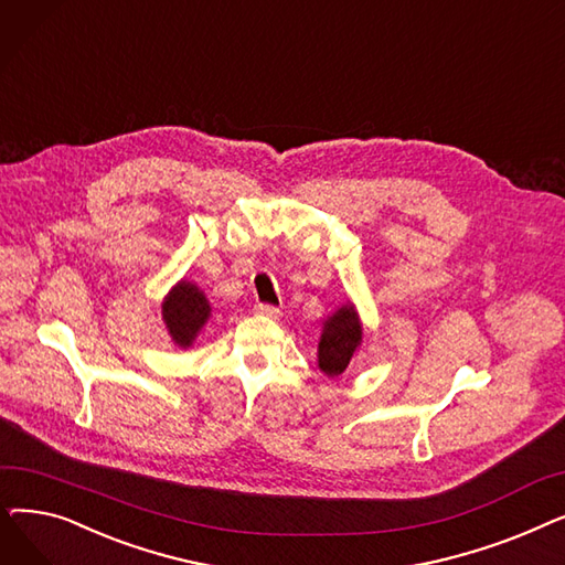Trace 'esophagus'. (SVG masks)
<instances>
[{"mask_svg": "<svg viewBox=\"0 0 565 565\" xmlns=\"http://www.w3.org/2000/svg\"><path fill=\"white\" fill-rule=\"evenodd\" d=\"M256 313L267 316V318H279V316H281V309L275 307V305H256Z\"/></svg>", "mask_w": 565, "mask_h": 565, "instance_id": "obj_1", "label": "esophagus"}]
</instances>
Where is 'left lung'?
<instances>
[{
  "label": "left lung",
  "mask_w": 565,
  "mask_h": 565,
  "mask_svg": "<svg viewBox=\"0 0 565 565\" xmlns=\"http://www.w3.org/2000/svg\"><path fill=\"white\" fill-rule=\"evenodd\" d=\"M360 341H362V324L358 316H354L352 307L345 305L332 318H328V322H324V330L318 343L320 371L330 377L341 375L348 369Z\"/></svg>",
  "instance_id": "obj_1"
}]
</instances>
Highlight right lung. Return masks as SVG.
Wrapping results in <instances>:
<instances>
[{
  "mask_svg": "<svg viewBox=\"0 0 565 565\" xmlns=\"http://www.w3.org/2000/svg\"><path fill=\"white\" fill-rule=\"evenodd\" d=\"M162 316L171 339L178 345L188 348L194 341L196 332L203 328L207 316H211V307H207L203 292L194 284L181 281L164 300Z\"/></svg>",
  "mask_w": 565,
  "mask_h": 565,
  "instance_id": "obj_1",
  "label": "right lung"
}]
</instances>
